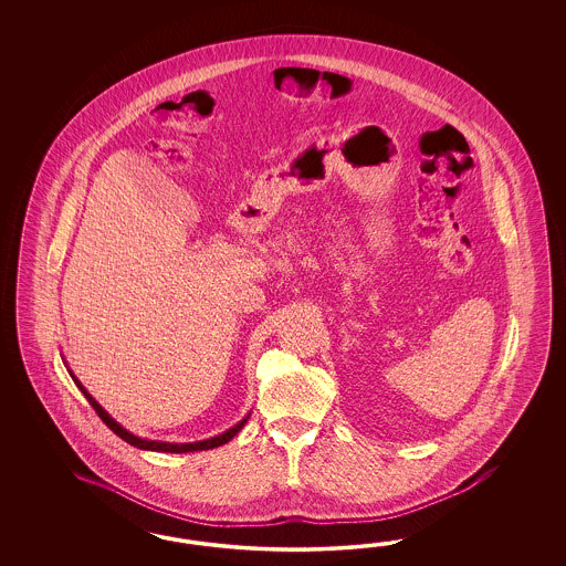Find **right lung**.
Instances as JSON below:
<instances>
[{"mask_svg":"<svg viewBox=\"0 0 566 566\" xmlns=\"http://www.w3.org/2000/svg\"><path fill=\"white\" fill-rule=\"evenodd\" d=\"M78 388L83 390V395L86 396V400L91 402V407L95 409V411L99 412V417H102L103 423L107 426V428L112 429L116 436H120L124 442H128L130 446H137L140 450H157V452H176V454H180V452H192V450H209V448H218V446L226 444V442H230L237 433H239L240 429L244 428V423H247V419H242L240 423H237L234 428L228 429V431H223L222 436H216V438H211V440H203V442H195V444H170V442H155V440H143V438H137V436H133L130 431H126V429L118 426L107 412L103 411L102 407L97 405V400L93 398V396L86 392L85 388L81 386V381H78Z\"/></svg>","mask_w":566,"mask_h":566,"instance_id":"right-lung-1","label":"right lung"}]
</instances>
